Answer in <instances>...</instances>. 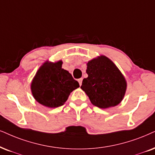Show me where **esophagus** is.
I'll return each mask as SVG.
<instances>
[{"mask_svg": "<svg viewBox=\"0 0 155 155\" xmlns=\"http://www.w3.org/2000/svg\"><path fill=\"white\" fill-rule=\"evenodd\" d=\"M82 81H83V79H82V78H81V79H79V80H78V81H79V85H80V86H81Z\"/></svg>", "mask_w": 155, "mask_h": 155, "instance_id": "obj_1", "label": "esophagus"}]
</instances>
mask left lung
Returning a JSON list of instances; mask_svg holds the SVG:
<instances>
[{
	"instance_id": "left-lung-1",
	"label": "left lung",
	"mask_w": 155,
	"mask_h": 155,
	"mask_svg": "<svg viewBox=\"0 0 155 155\" xmlns=\"http://www.w3.org/2000/svg\"><path fill=\"white\" fill-rule=\"evenodd\" d=\"M88 77L81 89L93 105L101 109L115 107L122 101L127 81L117 66L105 56H98L87 63Z\"/></svg>"
}]
</instances>
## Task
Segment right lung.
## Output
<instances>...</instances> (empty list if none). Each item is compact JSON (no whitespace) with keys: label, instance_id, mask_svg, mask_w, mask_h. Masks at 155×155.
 <instances>
[{"label":"right lung","instance_id":"obj_1","mask_svg":"<svg viewBox=\"0 0 155 155\" xmlns=\"http://www.w3.org/2000/svg\"><path fill=\"white\" fill-rule=\"evenodd\" d=\"M63 62L47 61L36 72L31 89L34 99L49 108L64 105L71 92L79 87V82L61 68Z\"/></svg>","mask_w":155,"mask_h":155}]
</instances>
